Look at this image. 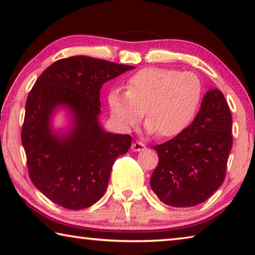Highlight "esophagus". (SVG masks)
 <instances>
[{
  "label": "esophagus",
  "instance_id": "esophagus-1",
  "mask_svg": "<svg viewBox=\"0 0 255 255\" xmlns=\"http://www.w3.org/2000/svg\"><path fill=\"white\" fill-rule=\"evenodd\" d=\"M146 148V146L144 143H141L139 140L133 141L131 145V149L135 150V152H140V150H144Z\"/></svg>",
  "mask_w": 255,
  "mask_h": 255
}]
</instances>
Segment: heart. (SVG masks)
<instances>
[{"label": "heart", "mask_w": 255, "mask_h": 255, "mask_svg": "<svg viewBox=\"0 0 255 255\" xmlns=\"http://www.w3.org/2000/svg\"><path fill=\"white\" fill-rule=\"evenodd\" d=\"M202 97V83L192 72L146 67L129 77L126 92L108 94L112 118L125 129L137 126L141 117L149 133L167 138L179 135L192 122Z\"/></svg>", "instance_id": "1"}]
</instances>
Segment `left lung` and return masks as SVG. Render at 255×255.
Instances as JSON below:
<instances>
[{
	"label": "left lung",
	"mask_w": 255,
	"mask_h": 255,
	"mask_svg": "<svg viewBox=\"0 0 255 255\" xmlns=\"http://www.w3.org/2000/svg\"><path fill=\"white\" fill-rule=\"evenodd\" d=\"M232 114L222 91L206 92L191 125L154 146L158 164L150 187L165 205L192 207L205 202L225 180L233 145Z\"/></svg>",
	"instance_id": "8db88e82"
}]
</instances>
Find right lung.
Listing matches in <instances>:
<instances>
[{
	"label": "right lung",
	"instance_id": "right-lung-1",
	"mask_svg": "<svg viewBox=\"0 0 255 255\" xmlns=\"http://www.w3.org/2000/svg\"><path fill=\"white\" fill-rule=\"evenodd\" d=\"M133 66L72 56L41 73L25 102L21 130L30 180L55 204L79 210L105 195L116 158L128 152L131 136L105 131L99 125L103 83ZM72 112L65 135L54 133L50 118L58 106Z\"/></svg>",
	"mask_w": 255,
	"mask_h": 255
}]
</instances>
